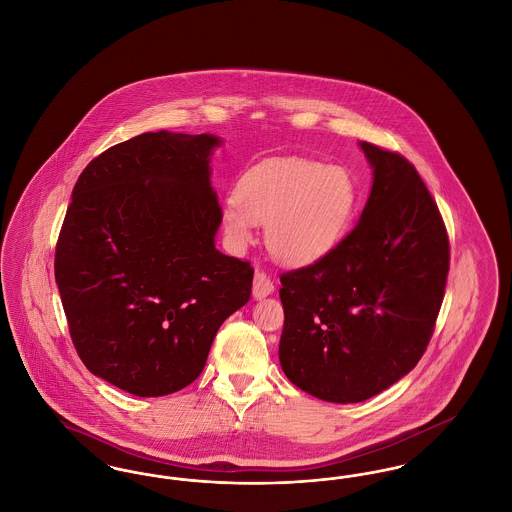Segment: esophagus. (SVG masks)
Returning a JSON list of instances; mask_svg holds the SVG:
<instances>
[{
  "instance_id": "esophagus-1",
  "label": "esophagus",
  "mask_w": 512,
  "mask_h": 512,
  "mask_svg": "<svg viewBox=\"0 0 512 512\" xmlns=\"http://www.w3.org/2000/svg\"><path fill=\"white\" fill-rule=\"evenodd\" d=\"M274 292V284L272 280L268 278L265 272H255V278H253V297L255 299H263L270 293Z\"/></svg>"
}]
</instances>
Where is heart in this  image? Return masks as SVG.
Listing matches in <instances>:
<instances>
[{
  "mask_svg": "<svg viewBox=\"0 0 512 512\" xmlns=\"http://www.w3.org/2000/svg\"><path fill=\"white\" fill-rule=\"evenodd\" d=\"M355 201V180L340 165L268 159L238 180L222 205V226L230 244L244 247L255 222H267L268 251L282 263L307 265L338 244Z\"/></svg>",
  "mask_w": 512,
  "mask_h": 512,
  "instance_id": "b5f03b06",
  "label": "heart"
}]
</instances>
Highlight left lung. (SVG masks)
Masks as SVG:
<instances>
[{
	"mask_svg": "<svg viewBox=\"0 0 512 512\" xmlns=\"http://www.w3.org/2000/svg\"><path fill=\"white\" fill-rule=\"evenodd\" d=\"M359 146L372 188L357 226L317 263L280 276V365L293 386L330 403L365 401L413 370L449 272L445 224L416 169Z\"/></svg>",
	"mask_w": 512,
	"mask_h": 512,
	"instance_id": "1",
	"label": "left lung"
}]
</instances>
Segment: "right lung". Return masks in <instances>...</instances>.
<instances>
[{"mask_svg": "<svg viewBox=\"0 0 512 512\" xmlns=\"http://www.w3.org/2000/svg\"><path fill=\"white\" fill-rule=\"evenodd\" d=\"M213 134L146 132L109 147L74 184L55 282L78 357L138 397L190 386L253 268L215 247Z\"/></svg>", "mask_w": 512, "mask_h": 512, "instance_id": "add662e5", "label": "right lung"}]
</instances>
